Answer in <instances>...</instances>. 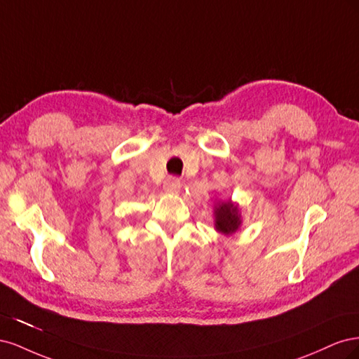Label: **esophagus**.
Segmentation results:
<instances>
[{"instance_id": "1", "label": "esophagus", "mask_w": 359, "mask_h": 359, "mask_svg": "<svg viewBox=\"0 0 359 359\" xmlns=\"http://www.w3.org/2000/svg\"><path fill=\"white\" fill-rule=\"evenodd\" d=\"M163 189H165L168 193H177L181 189V181L175 177H169L165 184H163Z\"/></svg>"}]
</instances>
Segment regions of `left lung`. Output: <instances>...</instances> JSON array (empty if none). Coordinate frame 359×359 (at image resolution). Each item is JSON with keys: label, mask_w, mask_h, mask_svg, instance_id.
Wrapping results in <instances>:
<instances>
[{"label": "left lung", "mask_w": 359, "mask_h": 359, "mask_svg": "<svg viewBox=\"0 0 359 359\" xmlns=\"http://www.w3.org/2000/svg\"><path fill=\"white\" fill-rule=\"evenodd\" d=\"M241 206L231 199H215L214 203V229L226 236H231L241 229Z\"/></svg>", "instance_id": "obj_1"}]
</instances>
